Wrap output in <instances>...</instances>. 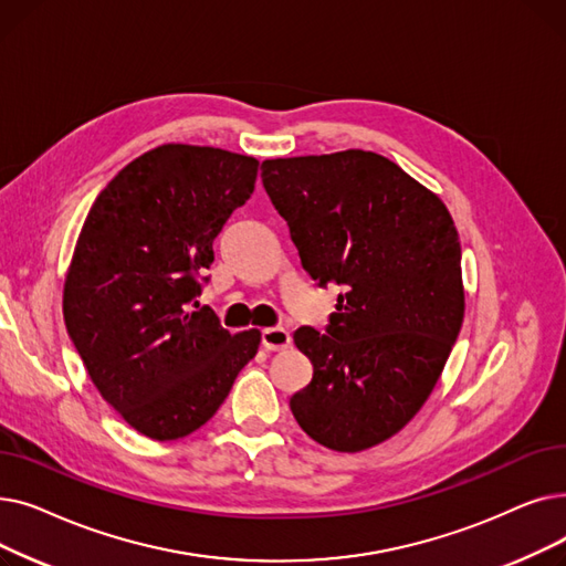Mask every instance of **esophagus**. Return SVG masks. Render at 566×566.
<instances>
[{"label":"esophagus","mask_w":566,"mask_h":566,"mask_svg":"<svg viewBox=\"0 0 566 566\" xmlns=\"http://www.w3.org/2000/svg\"><path fill=\"white\" fill-rule=\"evenodd\" d=\"M261 344L265 350H284L291 346V335L284 328H265L261 333Z\"/></svg>","instance_id":"obj_1"}]
</instances>
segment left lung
Returning <instances> with one entry per match:
<instances>
[{
  "mask_svg": "<svg viewBox=\"0 0 566 566\" xmlns=\"http://www.w3.org/2000/svg\"><path fill=\"white\" fill-rule=\"evenodd\" d=\"M261 178L310 277L346 286L328 335L293 333L314 374L291 412L323 448L369 450L418 415L459 337V231L436 192L363 148L263 160Z\"/></svg>",
  "mask_w": 566,
  "mask_h": 566,
  "instance_id": "left-lung-1",
  "label": "left lung"
}]
</instances>
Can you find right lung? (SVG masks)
I'll return each instance as SVG.
<instances>
[{
	"label": "right lung",
	"instance_id": "1",
	"mask_svg": "<svg viewBox=\"0 0 566 566\" xmlns=\"http://www.w3.org/2000/svg\"><path fill=\"white\" fill-rule=\"evenodd\" d=\"M259 160L163 144L96 197L64 282L66 331L101 397L142 436L176 440L213 418L261 344L192 312L213 241L256 184Z\"/></svg>",
	"mask_w": 566,
	"mask_h": 566
}]
</instances>
